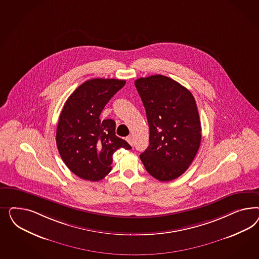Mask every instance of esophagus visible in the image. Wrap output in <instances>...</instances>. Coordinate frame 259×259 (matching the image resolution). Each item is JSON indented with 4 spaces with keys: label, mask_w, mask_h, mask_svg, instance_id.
Wrapping results in <instances>:
<instances>
[{
    "label": "esophagus",
    "mask_w": 259,
    "mask_h": 259,
    "mask_svg": "<svg viewBox=\"0 0 259 259\" xmlns=\"http://www.w3.org/2000/svg\"><path fill=\"white\" fill-rule=\"evenodd\" d=\"M126 141H128V143H129L130 145L133 146V137H132V136H128V137L126 138Z\"/></svg>",
    "instance_id": "1"
}]
</instances>
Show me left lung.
<instances>
[{
	"mask_svg": "<svg viewBox=\"0 0 259 259\" xmlns=\"http://www.w3.org/2000/svg\"><path fill=\"white\" fill-rule=\"evenodd\" d=\"M149 124V146L141 153L146 171L159 181L179 178L196 157L201 125L194 96L171 78L154 75L138 78Z\"/></svg>",
	"mask_w": 259,
	"mask_h": 259,
	"instance_id": "obj_1",
	"label": "left lung"
}]
</instances>
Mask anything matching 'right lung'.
<instances>
[{
  "label": "right lung",
  "instance_id": "obj_1",
  "mask_svg": "<svg viewBox=\"0 0 259 259\" xmlns=\"http://www.w3.org/2000/svg\"><path fill=\"white\" fill-rule=\"evenodd\" d=\"M116 78H92L70 95L63 105L56 142L63 162L78 178L99 181L112 170L113 154L131 149L116 136V122L100 118L110 99L125 84Z\"/></svg>",
  "mask_w": 259,
  "mask_h": 259
}]
</instances>
